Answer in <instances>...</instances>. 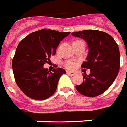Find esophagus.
<instances>
[{"mask_svg": "<svg viewBox=\"0 0 127 127\" xmlns=\"http://www.w3.org/2000/svg\"><path fill=\"white\" fill-rule=\"evenodd\" d=\"M66 72H67V74H68V75H70V76H74V75H75V72H71V71H68H68H67Z\"/></svg>", "mask_w": 127, "mask_h": 127, "instance_id": "obj_1", "label": "esophagus"}]
</instances>
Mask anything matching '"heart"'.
Instances as JSON below:
<instances>
[{"label": "heart", "instance_id": "obj_1", "mask_svg": "<svg viewBox=\"0 0 127 127\" xmlns=\"http://www.w3.org/2000/svg\"><path fill=\"white\" fill-rule=\"evenodd\" d=\"M75 62H72V61H69V62H67L65 63V66L68 69H73L75 67Z\"/></svg>", "mask_w": 127, "mask_h": 127}]
</instances>
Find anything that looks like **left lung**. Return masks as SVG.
Returning <instances> with one entry per match:
<instances>
[{
	"label": "left lung",
	"mask_w": 127,
	"mask_h": 127,
	"mask_svg": "<svg viewBox=\"0 0 127 127\" xmlns=\"http://www.w3.org/2000/svg\"><path fill=\"white\" fill-rule=\"evenodd\" d=\"M72 35L86 41L89 53L82 68L90 69L83 75L82 84L76 89L86 97L101 95L112 85L120 70V51L118 44L109 34L96 30L72 32Z\"/></svg>",
	"instance_id": "obj_1"
}]
</instances>
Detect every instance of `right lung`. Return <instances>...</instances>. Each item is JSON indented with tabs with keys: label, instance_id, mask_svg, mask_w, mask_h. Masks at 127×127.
Listing matches in <instances>:
<instances>
[{
	"label": "right lung",
	"instance_id": "1",
	"mask_svg": "<svg viewBox=\"0 0 127 127\" xmlns=\"http://www.w3.org/2000/svg\"><path fill=\"white\" fill-rule=\"evenodd\" d=\"M70 34L42 29L19 43L12 59V69L16 84L26 96L44 100L54 94L60 77L66 72L60 68L50 72L43 65L55 55L60 41Z\"/></svg>",
	"mask_w": 127,
	"mask_h": 127
}]
</instances>
